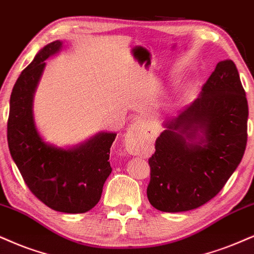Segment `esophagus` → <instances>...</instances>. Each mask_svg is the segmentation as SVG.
Masks as SVG:
<instances>
[{"mask_svg": "<svg viewBox=\"0 0 254 254\" xmlns=\"http://www.w3.org/2000/svg\"><path fill=\"white\" fill-rule=\"evenodd\" d=\"M125 145H126L127 151L130 154L139 155L145 151L142 133L140 132V127L137 124L132 125V127L127 132L126 136H125Z\"/></svg>", "mask_w": 254, "mask_h": 254, "instance_id": "obj_1", "label": "esophagus"}]
</instances>
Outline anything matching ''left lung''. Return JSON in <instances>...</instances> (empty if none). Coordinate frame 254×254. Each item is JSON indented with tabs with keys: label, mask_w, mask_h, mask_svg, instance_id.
<instances>
[{
	"label": "left lung",
	"mask_w": 254,
	"mask_h": 254,
	"mask_svg": "<svg viewBox=\"0 0 254 254\" xmlns=\"http://www.w3.org/2000/svg\"><path fill=\"white\" fill-rule=\"evenodd\" d=\"M249 105L232 60L218 62L199 98L164 122L148 160L147 196L162 212L190 211L220 192L242 161Z\"/></svg>",
	"instance_id": "8db88e82"
}]
</instances>
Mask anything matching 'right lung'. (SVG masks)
I'll return each mask as SVG.
<instances>
[{
  "label": "right lung",
  "instance_id": "right-lung-1",
  "mask_svg": "<svg viewBox=\"0 0 254 254\" xmlns=\"http://www.w3.org/2000/svg\"><path fill=\"white\" fill-rule=\"evenodd\" d=\"M62 49L54 41L37 53L12 88L8 119V146L27 186L45 205L62 213H84L101 198L112 172L111 146L117 133L99 132L71 147L46 142L34 119V94L46 60Z\"/></svg>",
  "mask_w": 254,
  "mask_h": 254
}]
</instances>
